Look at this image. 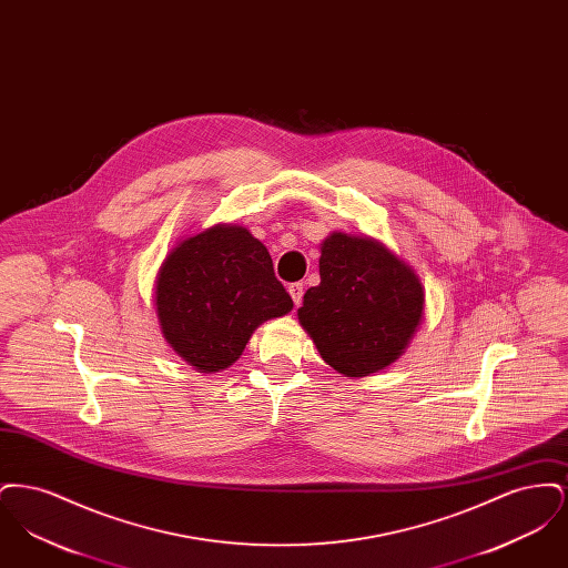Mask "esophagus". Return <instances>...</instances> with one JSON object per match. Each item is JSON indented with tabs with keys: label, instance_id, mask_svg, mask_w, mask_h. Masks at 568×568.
<instances>
[{
	"label": "esophagus",
	"instance_id": "obj_1",
	"mask_svg": "<svg viewBox=\"0 0 568 568\" xmlns=\"http://www.w3.org/2000/svg\"><path fill=\"white\" fill-rule=\"evenodd\" d=\"M287 292H290V296L294 300V304H300V300H302V294H304V285L302 283H292L290 287H287Z\"/></svg>",
	"mask_w": 568,
	"mask_h": 568
}]
</instances>
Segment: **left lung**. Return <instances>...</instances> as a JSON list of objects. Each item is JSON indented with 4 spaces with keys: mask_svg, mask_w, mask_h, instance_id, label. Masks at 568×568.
<instances>
[{
    "mask_svg": "<svg viewBox=\"0 0 568 568\" xmlns=\"http://www.w3.org/2000/svg\"><path fill=\"white\" fill-rule=\"evenodd\" d=\"M320 276L297 320L325 362L366 377L398 359L424 313L417 274L383 244L336 232L322 244Z\"/></svg>",
    "mask_w": 568,
    "mask_h": 568,
    "instance_id": "obj_1",
    "label": "left lung"
}]
</instances>
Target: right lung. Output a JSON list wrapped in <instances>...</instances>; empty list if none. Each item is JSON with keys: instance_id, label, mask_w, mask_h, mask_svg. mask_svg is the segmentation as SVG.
<instances>
[{"instance_id": "1", "label": "right lung", "mask_w": 568, "mask_h": 568, "mask_svg": "<svg viewBox=\"0 0 568 568\" xmlns=\"http://www.w3.org/2000/svg\"><path fill=\"white\" fill-rule=\"evenodd\" d=\"M155 304L165 341L200 373L232 366L257 325L294 306L268 248L241 225L179 244L158 274Z\"/></svg>"}]
</instances>
